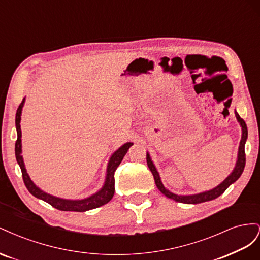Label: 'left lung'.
Instances as JSON below:
<instances>
[{"mask_svg":"<svg viewBox=\"0 0 260 260\" xmlns=\"http://www.w3.org/2000/svg\"><path fill=\"white\" fill-rule=\"evenodd\" d=\"M235 117H237L238 121L240 122L241 127H242V138H241V142H240V146H239V154H238V160L237 164H235V167L233 169V171L231 174L228 176L223 182L220 183L219 185H217L216 187L212 188V190L206 191V192H202L199 194H194V195H178L170 192L169 190H167L166 187L164 186L158 171H157L155 165L153 164L151 157H149V154L146 153V161H147V166L151 170V172L154 176V180L156 186L158 187V190L165 195L167 196L168 199L174 200L176 202L179 203H184V204H200V203H204V202H208V201H212L217 199L218 196L221 195L228 187H229L232 183H234L237 181L244 170V167H245V162H246V158H245V142L247 139V127L246 123L244 121L242 118L240 117V115L235 112Z\"/></svg>","mask_w":260,"mask_h":260,"instance_id":"left-lung-1","label":"left lung"}]
</instances>
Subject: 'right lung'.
Segmentation results:
<instances>
[{
  "instance_id": "obj_1",
  "label": "right lung",
  "mask_w": 260,
  "mask_h": 260,
  "mask_svg": "<svg viewBox=\"0 0 260 260\" xmlns=\"http://www.w3.org/2000/svg\"><path fill=\"white\" fill-rule=\"evenodd\" d=\"M23 103H25V99L22 100L19 107L17 108L16 119H15L16 130H17V141H16V144H15V155H16V160L21 169L23 183H25L28 191L34 196H36L37 199H40L46 203H49L50 205H52L54 208H56L58 210H64V211H86L90 209L98 208L100 206H103L111 201L115 193V178H114L115 171L117 167L120 165L121 160L123 159L124 155L127 154L129 147L133 143L127 142L121 147L118 148L117 151L112 155L111 159H109L107 165L104 185L102 186V188L99 192H96L95 194L91 195L90 198H86L84 200L74 201V200H65V199L56 198V196L50 195L40 190V188H39L32 181H31L29 175L27 174V170L25 168V164H23V159L21 156V130H20V119H21L20 116H21Z\"/></svg>"
}]
</instances>
